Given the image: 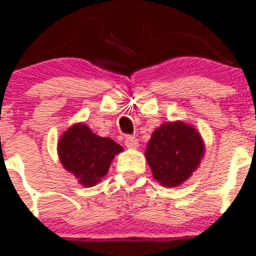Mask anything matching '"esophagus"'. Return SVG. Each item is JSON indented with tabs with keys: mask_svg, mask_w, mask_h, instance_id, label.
Here are the masks:
<instances>
[{
	"mask_svg": "<svg viewBox=\"0 0 256 256\" xmlns=\"http://www.w3.org/2000/svg\"><path fill=\"white\" fill-rule=\"evenodd\" d=\"M124 144L128 148H138V141L134 137H132V136H126V140H124Z\"/></svg>",
	"mask_w": 256,
	"mask_h": 256,
	"instance_id": "obj_1",
	"label": "esophagus"
}]
</instances>
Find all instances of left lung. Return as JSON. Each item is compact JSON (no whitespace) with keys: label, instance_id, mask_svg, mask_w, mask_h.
Returning a JSON list of instances; mask_svg holds the SVG:
<instances>
[{"label":"left lung","instance_id":"left-lung-1","mask_svg":"<svg viewBox=\"0 0 256 256\" xmlns=\"http://www.w3.org/2000/svg\"><path fill=\"white\" fill-rule=\"evenodd\" d=\"M204 154L200 132L182 120L166 122L156 128L144 151L152 177L164 187L186 182L198 168Z\"/></svg>","mask_w":256,"mask_h":256}]
</instances>
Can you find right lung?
<instances>
[{
    "label": "right lung",
    "instance_id": "right-lung-1",
    "mask_svg": "<svg viewBox=\"0 0 256 256\" xmlns=\"http://www.w3.org/2000/svg\"><path fill=\"white\" fill-rule=\"evenodd\" d=\"M123 148L108 137L94 134L84 123L68 128L58 142L60 162L84 187L100 182Z\"/></svg>",
    "mask_w": 256,
    "mask_h": 256
}]
</instances>
